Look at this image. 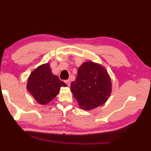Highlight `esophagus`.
I'll list each match as a JSON object with an SVG mask.
<instances>
[{
    "instance_id": "esophagus-1",
    "label": "esophagus",
    "mask_w": 151,
    "mask_h": 151,
    "mask_svg": "<svg viewBox=\"0 0 151 151\" xmlns=\"http://www.w3.org/2000/svg\"><path fill=\"white\" fill-rule=\"evenodd\" d=\"M65 83L67 84L68 86H70V80H65Z\"/></svg>"
}]
</instances>
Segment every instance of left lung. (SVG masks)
Wrapping results in <instances>:
<instances>
[{"mask_svg": "<svg viewBox=\"0 0 151 151\" xmlns=\"http://www.w3.org/2000/svg\"><path fill=\"white\" fill-rule=\"evenodd\" d=\"M71 92L83 109L90 111L103 105L112 90L110 76L105 67L92 61H85L71 83Z\"/></svg>", "mask_w": 151, "mask_h": 151, "instance_id": "1", "label": "left lung"}]
</instances>
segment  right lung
<instances>
[{
    "label": "right lung",
    "mask_w": 151,
    "mask_h": 151,
    "mask_svg": "<svg viewBox=\"0 0 151 151\" xmlns=\"http://www.w3.org/2000/svg\"><path fill=\"white\" fill-rule=\"evenodd\" d=\"M67 85L52 73L50 63L42 64L32 71L27 79V90L40 105L49 103Z\"/></svg>",
    "instance_id": "1"
}]
</instances>
